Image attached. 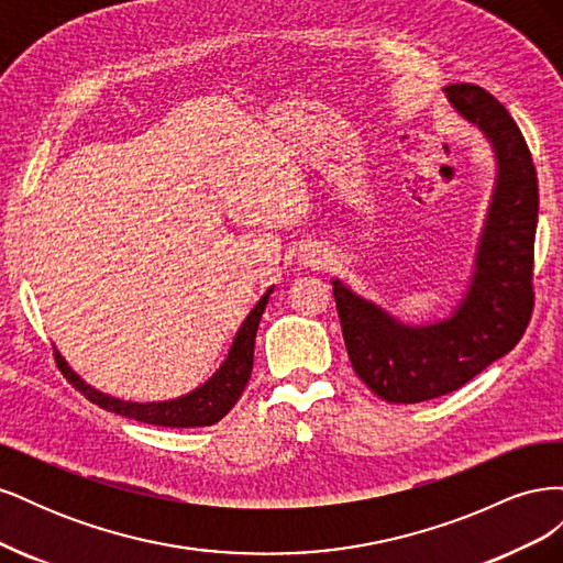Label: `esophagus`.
Returning a JSON list of instances; mask_svg holds the SVG:
<instances>
[{"instance_id":"1","label":"esophagus","mask_w":563,"mask_h":563,"mask_svg":"<svg viewBox=\"0 0 563 563\" xmlns=\"http://www.w3.org/2000/svg\"><path fill=\"white\" fill-rule=\"evenodd\" d=\"M300 263L305 267H319L327 263V253H323L321 249H305L300 255Z\"/></svg>"}]
</instances>
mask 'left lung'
Listing matches in <instances>:
<instances>
[{
    "label": "left lung",
    "mask_w": 563,
    "mask_h": 563,
    "mask_svg": "<svg viewBox=\"0 0 563 563\" xmlns=\"http://www.w3.org/2000/svg\"><path fill=\"white\" fill-rule=\"evenodd\" d=\"M444 93L484 133L498 166L463 298L444 319L406 323L331 279L352 368L391 404L428 401L463 387L519 343L533 312L538 178L531 152L490 93L472 84H451Z\"/></svg>",
    "instance_id": "8db88e82"
}]
</instances>
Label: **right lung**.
Masks as SVG:
<instances>
[{
    "label": "right lung",
    "mask_w": 563,
    "mask_h": 563,
    "mask_svg": "<svg viewBox=\"0 0 563 563\" xmlns=\"http://www.w3.org/2000/svg\"><path fill=\"white\" fill-rule=\"evenodd\" d=\"M272 288L275 286L267 288L263 298L255 302V308L244 319L240 331H236L225 362L220 364V368L207 383L199 385L192 391H187L183 397L168 399V401H145V404L124 401L112 395H106V391L91 387L89 383H84L56 350L58 366L63 368L67 380L75 385V389H79L89 401L106 408V411L141 420L147 424H159V428H207V424H213L220 418L228 416V411L236 404V399L242 397V391L251 378L255 331H258V323L265 312Z\"/></svg>",
    "instance_id": "obj_1"
}]
</instances>
